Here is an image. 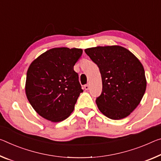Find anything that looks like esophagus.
<instances>
[{
  "mask_svg": "<svg viewBox=\"0 0 161 161\" xmlns=\"http://www.w3.org/2000/svg\"><path fill=\"white\" fill-rule=\"evenodd\" d=\"M84 87H85V90H88L89 88H90V85H85V86H84Z\"/></svg>",
  "mask_w": 161,
  "mask_h": 161,
  "instance_id": "34e87169",
  "label": "esophagus"
}]
</instances>
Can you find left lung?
I'll list each match as a JSON object with an SVG mask.
<instances>
[{
    "label": "left lung",
    "mask_w": 161,
    "mask_h": 161,
    "mask_svg": "<svg viewBox=\"0 0 161 161\" xmlns=\"http://www.w3.org/2000/svg\"><path fill=\"white\" fill-rule=\"evenodd\" d=\"M98 66L103 92L96 99L99 111L112 119H121L134 111L145 92L147 81L142 63L121 46L86 48Z\"/></svg>",
    "instance_id": "1"
}]
</instances>
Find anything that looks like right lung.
I'll list each match as a JSON object with an SVG mask.
<instances>
[{
  "label": "right lung",
  "mask_w": 161,
  "mask_h": 161,
  "mask_svg": "<svg viewBox=\"0 0 161 161\" xmlns=\"http://www.w3.org/2000/svg\"><path fill=\"white\" fill-rule=\"evenodd\" d=\"M81 48H53L39 56L27 70L25 92L34 110L52 122L64 120L83 90L74 66Z\"/></svg>",
  "instance_id": "obj_1"
}]
</instances>
